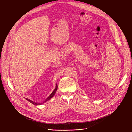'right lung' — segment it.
Returning a JSON list of instances; mask_svg holds the SVG:
<instances>
[{
	"label": "right lung",
	"instance_id": "obj_1",
	"mask_svg": "<svg viewBox=\"0 0 132 132\" xmlns=\"http://www.w3.org/2000/svg\"><path fill=\"white\" fill-rule=\"evenodd\" d=\"M57 88H58L57 85L56 84V87H55V89L53 90V92L52 93V94L46 98V100L45 101H44L43 102H42V103H36V102H33V101H31L30 100H29V99H28V98H26V100H27L28 102H29L30 103H32V104H34V105H42V104L45 103L47 101L50 100L55 95V93H56V91H57Z\"/></svg>",
	"mask_w": 132,
	"mask_h": 132
}]
</instances>
